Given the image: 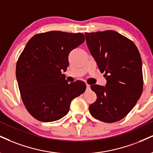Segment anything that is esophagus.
<instances>
[{
  "mask_svg": "<svg viewBox=\"0 0 153 153\" xmlns=\"http://www.w3.org/2000/svg\"><path fill=\"white\" fill-rule=\"evenodd\" d=\"M86 88H87L88 90H90V88H91V85L88 84H86Z\"/></svg>",
  "mask_w": 153,
  "mask_h": 153,
  "instance_id": "34e87169",
  "label": "esophagus"
}]
</instances>
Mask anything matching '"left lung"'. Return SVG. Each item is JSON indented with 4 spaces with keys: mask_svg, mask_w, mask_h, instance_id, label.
<instances>
[{
    "mask_svg": "<svg viewBox=\"0 0 153 153\" xmlns=\"http://www.w3.org/2000/svg\"><path fill=\"white\" fill-rule=\"evenodd\" d=\"M86 43L101 73L105 87L93 85L97 95L89 106L95 118L105 123L120 120L130 113L143 93L142 60L135 43L116 31L85 33Z\"/></svg>",
    "mask_w": 153,
    "mask_h": 153,
    "instance_id": "obj_1",
    "label": "left lung"
}]
</instances>
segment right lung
I'll list each match as a JSON object with an SVG mask.
<instances>
[{
	"label": "right lung",
	"mask_w": 153,
	"mask_h": 153,
	"mask_svg": "<svg viewBox=\"0 0 153 153\" xmlns=\"http://www.w3.org/2000/svg\"><path fill=\"white\" fill-rule=\"evenodd\" d=\"M85 41L84 34L49 31L35 35L16 64L23 102L28 113L41 122H52L68 113L71 101L83 93L81 80L68 83L62 70L68 67V56Z\"/></svg>",
	"instance_id": "1"
}]
</instances>
